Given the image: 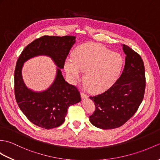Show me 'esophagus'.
I'll list each match as a JSON object with an SVG mask.
<instances>
[{
    "instance_id": "1",
    "label": "esophagus",
    "mask_w": 160,
    "mask_h": 160,
    "mask_svg": "<svg viewBox=\"0 0 160 160\" xmlns=\"http://www.w3.org/2000/svg\"><path fill=\"white\" fill-rule=\"evenodd\" d=\"M80 95H81V98H82V99H86V98H88V96L85 94V93H84V92H81L80 93Z\"/></svg>"
}]
</instances>
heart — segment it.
<instances>
[{"instance_id": "heart-1", "label": "heart", "mask_w": 160, "mask_h": 160, "mask_svg": "<svg viewBox=\"0 0 160 160\" xmlns=\"http://www.w3.org/2000/svg\"><path fill=\"white\" fill-rule=\"evenodd\" d=\"M120 54L111 52L98 43H87L76 50L73 58L65 61V72L72 84L85 72L84 80L89 90L100 92L110 87L119 75L122 65Z\"/></svg>"}]
</instances>
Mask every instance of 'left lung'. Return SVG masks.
Returning a JSON list of instances; mask_svg holds the SVG:
<instances>
[{
  "label": "left lung",
  "instance_id": "obj_1",
  "mask_svg": "<svg viewBox=\"0 0 160 160\" xmlns=\"http://www.w3.org/2000/svg\"><path fill=\"white\" fill-rule=\"evenodd\" d=\"M122 46L126 57L120 78L108 90L90 97L96 110L89 120L100 129L121 127L136 113L144 98L146 84L142 59L132 48Z\"/></svg>",
  "mask_w": 160,
  "mask_h": 160
}]
</instances>
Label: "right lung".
Here are the masks:
<instances>
[{
    "mask_svg": "<svg viewBox=\"0 0 160 160\" xmlns=\"http://www.w3.org/2000/svg\"><path fill=\"white\" fill-rule=\"evenodd\" d=\"M74 36H43L33 41L22 51L14 73L15 97L22 112L33 124L46 129L58 127L65 121L69 106L81 101L78 89L67 82L61 69L70 50L76 43ZM39 55H46L58 67L55 78L46 90L28 88L22 78L23 63Z\"/></svg>",
    "mask_w": 160,
    "mask_h": 160,
    "instance_id": "1",
    "label": "right lung"
}]
</instances>
